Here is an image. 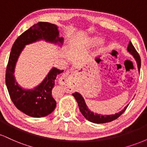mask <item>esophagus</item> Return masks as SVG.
<instances>
[{"mask_svg": "<svg viewBox=\"0 0 147 147\" xmlns=\"http://www.w3.org/2000/svg\"><path fill=\"white\" fill-rule=\"evenodd\" d=\"M75 72L74 71H68L64 73L60 78L59 82L64 84L65 85H72L75 83Z\"/></svg>", "mask_w": 147, "mask_h": 147, "instance_id": "34e87169", "label": "esophagus"}]
</instances>
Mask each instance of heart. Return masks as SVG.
I'll use <instances>...</instances> for the list:
<instances>
[{
    "label": "heart",
    "mask_w": 147,
    "mask_h": 147,
    "mask_svg": "<svg viewBox=\"0 0 147 147\" xmlns=\"http://www.w3.org/2000/svg\"><path fill=\"white\" fill-rule=\"evenodd\" d=\"M103 42V38H101V37H93V38H90L89 39L88 42V45L90 47H94L96 46V45H98L99 44H101ZM106 50V49L104 48V47H102V48L99 50V53L102 54L105 52Z\"/></svg>",
    "instance_id": "obj_1"
}]
</instances>
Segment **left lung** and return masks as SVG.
I'll use <instances>...</instances> for the list:
<instances>
[{"mask_svg":"<svg viewBox=\"0 0 147 147\" xmlns=\"http://www.w3.org/2000/svg\"><path fill=\"white\" fill-rule=\"evenodd\" d=\"M128 52H129L131 55H133V57H134L135 60L137 62L138 65V71L140 72V70L141 67V59L140 57V55H138V52L136 51V48H134L132 43L131 41L129 42V44L128 45L127 48ZM72 95L75 97V98L77 101V104H78L79 109L80 112L82 113V114L83 115L84 117L86 118V119H88V121H90L91 122L93 123H97V124H104V123L106 122H112V121L115 120V119H117L119 116L122 115L123 113L125 111L126 108L128 107L127 105L126 107H124V109L120 111V112L117 113L113 115H101V114H97L95 113L92 112L88 109V106L86 104L85 101H84V99L83 98L81 94H79V92H75V93L72 94Z\"/></svg>","mask_w":147,"mask_h":147,"instance_id":"obj_1","label":"left lung"}]
</instances>
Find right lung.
I'll use <instances>...</instances> for the list:
<instances>
[{
	"mask_svg": "<svg viewBox=\"0 0 147 147\" xmlns=\"http://www.w3.org/2000/svg\"><path fill=\"white\" fill-rule=\"evenodd\" d=\"M40 40L55 44L62 45L63 37L59 36L58 27L48 22H38L24 32L15 41L10 52L6 69L5 84L10 98L16 108L33 117L48 115L55 110L57 102L52 97L57 76L63 72L52 68L39 85L32 90H26L18 85L15 80L14 68L20 54L26 45Z\"/></svg>",
	"mask_w": 147,
	"mask_h": 147,
	"instance_id": "right-lung-1",
	"label": "right lung"
}]
</instances>
